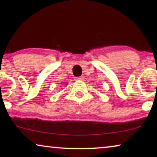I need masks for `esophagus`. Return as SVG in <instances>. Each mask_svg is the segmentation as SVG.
<instances>
[{"label":"esophagus","mask_w":157,"mask_h":157,"mask_svg":"<svg viewBox=\"0 0 157 157\" xmlns=\"http://www.w3.org/2000/svg\"><path fill=\"white\" fill-rule=\"evenodd\" d=\"M83 76H79V77H75L74 80L75 81H83Z\"/></svg>","instance_id":"esophagus-1"}]
</instances>
